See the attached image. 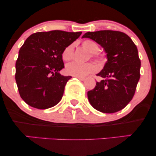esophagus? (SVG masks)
Instances as JSON below:
<instances>
[{
	"instance_id": "esophagus-1",
	"label": "esophagus",
	"mask_w": 156,
	"mask_h": 156,
	"mask_svg": "<svg viewBox=\"0 0 156 156\" xmlns=\"http://www.w3.org/2000/svg\"><path fill=\"white\" fill-rule=\"evenodd\" d=\"M76 78H78V79H79L80 80H82V81L85 80V78H82V77H76Z\"/></svg>"
}]
</instances>
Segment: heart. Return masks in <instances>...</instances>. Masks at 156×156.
<instances>
[{
	"label": "heart",
	"mask_w": 156,
	"mask_h": 156,
	"mask_svg": "<svg viewBox=\"0 0 156 156\" xmlns=\"http://www.w3.org/2000/svg\"><path fill=\"white\" fill-rule=\"evenodd\" d=\"M82 46L91 53V57L95 61L99 66L104 65L105 57L99 53V45L95 41L92 39H86L82 42ZM74 56V44H70L64 48L62 53V58L64 61H70ZM97 67L92 63L81 64L78 62H72L68 64L66 67V72L67 74L75 77H84L90 73H95Z\"/></svg>",
	"instance_id": "1"
}]
</instances>
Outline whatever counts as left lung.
Instances as JSON below:
<instances>
[{
  "label": "left lung",
  "mask_w": 156,
  "mask_h": 156,
  "mask_svg": "<svg viewBox=\"0 0 156 156\" xmlns=\"http://www.w3.org/2000/svg\"><path fill=\"white\" fill-rule=\"evenodd\" d=\"M82 37L101 44L107 55L104 67L97 74L103 80L87 92L89 103L101 112H119L132 100L140 78L141 61L136 46L121 31L87 32Z\"/></svg>",
  "instance_id": "left-lung-1"
}]
</instances>
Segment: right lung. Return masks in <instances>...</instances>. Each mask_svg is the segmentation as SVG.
Masks as SVG:
<instances>
[{
  "label": "right lung",
  "mask_w": 156,
  "mask_h": 156,
  "mask_svg": "<svg viewBox=\"0 0 156 156\" xmlns=\"http://www.w3.org/2000/svg\"><path fill=\"white\" fill-rule=\"evenodd\" d=\"M80 34L55 30L37 32L26 39L16 62L15 80L27 104L46 109L59 103L66 83L72 78L59 73L64 67L62 53Z\"/></svg>",
  "instance_id": "1"
}]
</instances>
